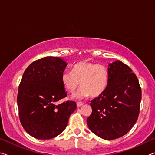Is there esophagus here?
Returning <instances> with one entry per match:
<instances>
[{"mask_svg":"<svg viewBox=\"0 0 155 155\" xmlns=\"http://www.w3.org/2000/svg\"><path fill=\"white\" fill-rule=\"evenodd\" d=\"M83 103L82 102H77V106L78 107H81L82 105H83Z\"/></svg>","mask_w":155,"mask_h":155,"instance_id":"esophagus-1","label":"esophagus"}]
</instances>
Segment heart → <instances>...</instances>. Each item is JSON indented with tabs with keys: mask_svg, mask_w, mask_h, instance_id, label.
Masks as SVG:
<instances>
[{
	"mask_svg": "<svg viewBox=\"0 0 155 155\" xmlns=\"http://www.w3.org/2000/svg\"><path fill=\"white\" fill-rule=\"evenodd\" d=\"M64 88L73 93L81 84L80 91L74 94L75 98L98 97L107 88L109 82V71L104 64L82 61L75 64L72 71H65L61 75Z\"/></svg>",
	"mask_w": 155,
	"mask_h": 155,
	"instance_id": "heart-1",
	"label": "heart"
}]
</instances>
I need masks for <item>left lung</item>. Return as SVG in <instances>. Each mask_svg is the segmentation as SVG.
Returning <instances> with one entry per match:
<instances>
[{
    "instance_id": "obj_1",
    "label": "left lung",
    "mask_w": 155,
    "mask_h": 155,
    "mask_svg": "<svg viewBox=\"0 0 155 155\" xmlns=\"http://www.w3.org/2000/svg\"><path fill=\"white\" fill-rule=\"evenodd\" d=\"M109 82L101 95L91 101L87 118L91 131L106 140L127 134L140 114L142 90L131 68L120 61L109 64Z\"/></svg>"
}]
</instances>
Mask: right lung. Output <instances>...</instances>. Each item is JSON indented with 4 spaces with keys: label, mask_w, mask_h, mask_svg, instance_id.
<instances>
[{
    "label": "right lung",
    "mask_w": 155,
    "mask_h": 155,
    "mask_svg": "<svg viewBox=\"0 0 155 155\" xmlns=\"http://www.w3.org/2000/svg\"><path fill=\"white\" fill-rule=\"evenodd\" d=\"M67 63L59 57L48 56L26 68L17 97L21 125L32 137L39 140L55 137L64 131L76 103H56L67 97L61 75Z\"/></svg>",
    "instance_id": "obj_1"
}]
</instances>
